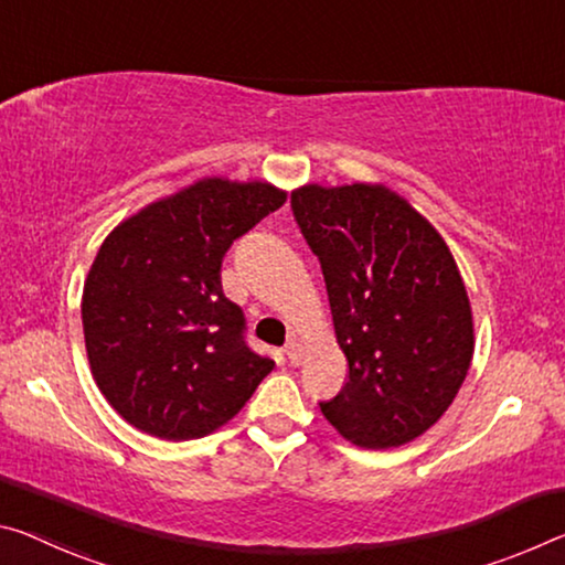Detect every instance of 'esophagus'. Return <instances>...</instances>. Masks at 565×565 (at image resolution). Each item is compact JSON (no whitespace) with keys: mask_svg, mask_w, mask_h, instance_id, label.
<instances>
[{"mask_svg":"<svg viewBox=\"0 0 565 565\" xmlns=\"http://www.w3.org/2000/svg\"><path fill=\"white\" fill-rule=\"evenodd\" d=\"M286 360H289V364H299L301 362V347L297 342H289L286 344Z\"/></svg>","mask_w":565,"mask_h":565,"instance_id":"1","label":"esophagus"}]
</instances>
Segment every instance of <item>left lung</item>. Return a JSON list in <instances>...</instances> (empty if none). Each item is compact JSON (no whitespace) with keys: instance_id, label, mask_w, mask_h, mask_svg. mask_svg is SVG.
<instances>
[{"instance_id":"left-lung-1","label":"left lung","mask_w":565,"mask_h":565,"mask_svg":"<svg viewBox=\"0 0 565 565\" xmlns=\"http://www.w3.org/2000/svg\"><path fill=\"white\" fill-rule=\"evenodd\" d=\"M291 211L324 274L349 380L321 412L349 443H412L452 405L476 329L458 264L423 213L382 183L301 185Z\"/></svg>"}]
</instances>
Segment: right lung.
I'll return each instance as SVG.
<instances>
[{"label":"right lung","instance_id":"right-lung-1","mask_svg":"<svg viewBox=\"0 0 565 565\" xmlns=\"http://www.w3.org/2000/svg\"><path fill=\"white\" fill-rule=\"evenodd\" d=\"M284 201L266 181L201 178L103 241L85 279L83 331L97 387L125 423L160 440H199L238 415L274 370L246 347L221 264Z\"/></svg>","mask_w":565,"mask_h":565}]
</instances>
